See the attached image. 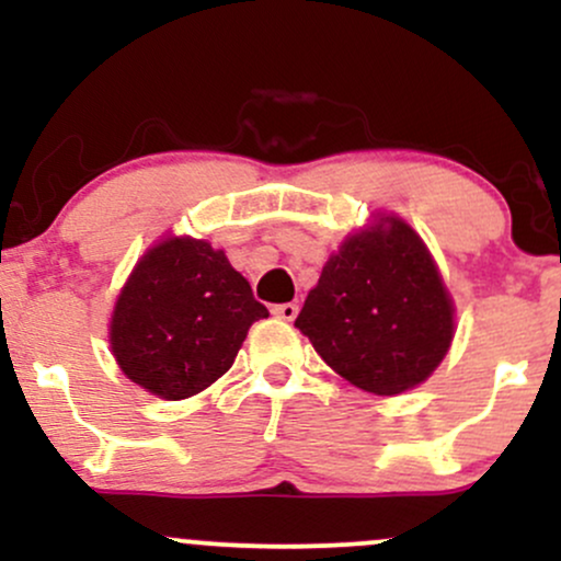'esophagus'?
Masks as SVG:
<instances>
[{
  "mask_svg": "<svg viewBox=\"0 0 561 561\" xmlns=\"http://www.w3.org/2000/svg\"><path fill=\"white\" fill-rule=\"evenodd\" d=\"M272 313L276 319L293 321L295 317H298V306H295V302H279V306L272 308Z\"/></svg>",
  "mask_w": 561,
  "mask_h": 561,
  "instance_id": "esophagus-1",
  "label": "esophagus"
}]
</instances>
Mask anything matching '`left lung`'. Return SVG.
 <instances>
[{
  "instance_id": "obj_1",
  "label": "left lung",
  "mask_w": 561,
  "mask_h": 561,
  "mask_svg": "<svg viewBox=\"0 0 561 561\" xmlns=\"http://www.w3.org/2000/svg\"><path fill=\"white\" fill-rule=\"evenodd\" d=\"M454 313L427 244L403 218L385 214L330 255L295 327L351 385L401 396L446 358Z\"/></svg>"
}]
</instances>
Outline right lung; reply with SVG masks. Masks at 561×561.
Listing matches in <instances>:
<instances>
[{
  "instance_id": "1",
  "label": "right lung",
  "mask_w": 561,
  "mask_h": 561,
  "mask_svg": "<svg viewBox=\"0 0 561 561\" xmlns=\"http://www.w3.org/2000/svg\"><path fill=\"white\" fill-rule=\"evenodd\" d=\"M227 253L195 237H163L121 287L111 351L152 396L182 401L227 375L253 321L266 319Z\"/></svg>"
}]
</instances>
